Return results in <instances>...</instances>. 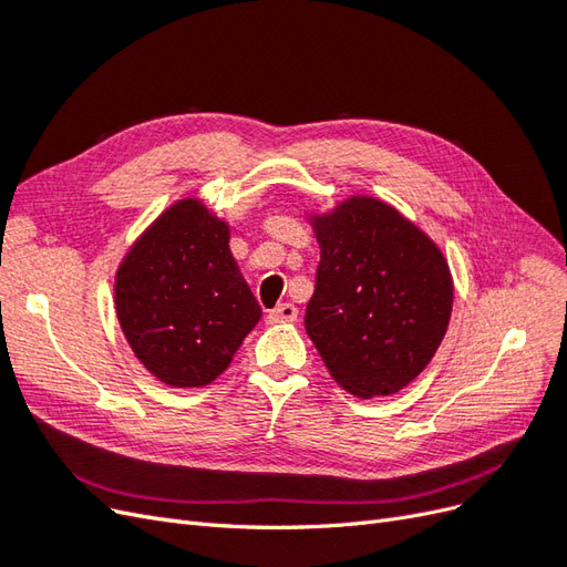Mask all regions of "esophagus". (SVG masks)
I'll return each mask as SVG.
<instances>
[{
    "label": "esophagus",
    "mask_w": 567,
    "mask_h": 567,
    "mask_svg": "<svg viewBox=\"0 0 567 567\" xmlns=\"http://www.w3.org/2000/svg\"><path fill=\"white\" fill-rule=\"evenodd\" d=\"M267 319L271 323H279V321H296L298 319V307L290 305V302H284V305H277L274 310H269Z\"/></svg>",
    "instance_id": "34e87169"
}]
</instances>
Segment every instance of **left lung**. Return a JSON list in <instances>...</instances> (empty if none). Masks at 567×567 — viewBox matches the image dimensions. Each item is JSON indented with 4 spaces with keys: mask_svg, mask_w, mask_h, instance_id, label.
<instances>
[{
    "mask_svg": "<svg viewBox=\"0 0 567 567\" xmlns=\"http://www.w3.org/2000/svg\"><path fill=\"white\" fill-rule=\"evenodd\" d=\"M321 248L305 329L357 398L400 392L447 333L454 284L440 248L392 205L352 196L312 217Z\"/></svg>",
    "mask_w": 567,
    "mask_h": 567,
    "instance_id": "obj_1",
    "label": "left lung"
}]
</instances>
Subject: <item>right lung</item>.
Listing matches in <instances>:
<instances>
[{
  "instance_id": "1",
  "label": "right lung",
  "mask_w": 567,
  "mask_h": 567,
  "mask_svg": "<svg viewBox=\"0 0 567 567\" xmlns=\"http://www.w3.org/2000/svg\"><path fill=\"white\" fill-rule=\"evenodd\" d=\"M115 312L136 359L175 388L213 383L262 312L229 250V225L177 200L115 274Z\"/></svg>"
}]
</instances>
